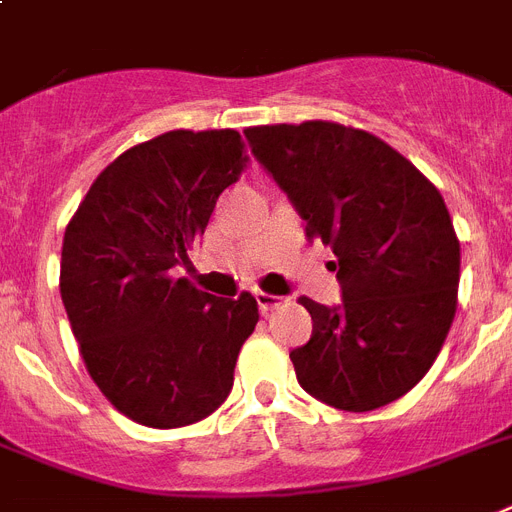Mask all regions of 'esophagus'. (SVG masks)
Segmentation results:
<instances>
[{"mask_svg":"<svg viewBox=\"0 0 512 512\" xmlns=\"http://www.w3.org/2000/svg\"><path fill=\"white\" fill-rule=\"evenodd\" d=\"M255 299H257V307L263 310V313H270L273 307L281 305V297H276V294H265V292H255Z\"/></svg>","mask_w":512,"mask_h":512,"instance_id":"34e87169","label":"esophagus"}]
</instances>
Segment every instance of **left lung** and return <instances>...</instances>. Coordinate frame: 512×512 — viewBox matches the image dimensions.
Here are the masks:
<instances>
[{"label":"left lung","mask_w":512,"mask_h":512,"mask_svg":"<svg viewBox=\"0 0 512 512\" xmlns=\"http://www.w3.org/2000/svg\"><path fill=\"white\" fill-rule=\"evenodd\" d=\"M307 239L334 249L342 302L302 297L310 342L289 352L299 386L336 410L400 400L442 350L455 318L460 242L442 194L368 131L307 120L244 131Z\"/></svg>","instance_id":"1"}]
</instances>
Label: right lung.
<instances>
[{"mask_svg":"<svg viewBox=\"0 0 512 512\" xmlns=\"http://www.w3.org/2000/svg\"><path fill=\"white\" fill-rule=\"evenodd\" d=\"M244 162L231 128L168 131L110 162L65 228L60 294L83 363L149 429L215 413L260 318L252 294L213 297L176 278Z\"/></svg>","mask_w":512,"mask_h":512,"instance_id":"1","label":"right lung"}]
</instances>
